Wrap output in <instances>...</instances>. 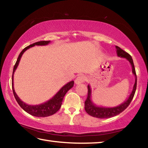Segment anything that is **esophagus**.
<instances>
[{"label":"esophagus","mask_w":148,"mask_h":148,"mask_svg":"<svg viewBox=\"0 0 148 148\" xmlns=\"http://www.w3.org/2000/svg\"><path fill=\"white\" fill-rule=\"evenodd\" d=\"M86 77H85L84 75H79V76H77L76 77V79H75V84H82L83 82L86 81Z\"/></svg>","instance_id":"obj_1"}]
</instances>
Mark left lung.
Listing matches in <instances>:
<instances>
[{"mask_svg":"<svg viewBox=\"0 0 148 148\" xmlns=\"http://www.w3.org/2000/svg\"><path fill=\"white\" fill-rule=\"evenodd\" d=\"M117 49V55L118 57H123V58H126L128 60L130 63L131 64L132 73L135 76V82L133 86V89L131 92V95H129V98L125 101L123 103L119 104V106L112 108H108V107H102V106H97L95 105L93 102H92L91 100V89L89 85L87 86V97L86 101H85V110L86 112L90 116L92 117H97V118L105 119V118H110V117L116 116L117 115L121 113L124 110L129 106V105L131 103L132 99H133L134 95L136 91V84H137V77L136 74V71H135L134 65L133 63V60L132 59V57L130 55L125 51L122 49L120 48L118 46H116Z\"/></svg>","mask_w":148,"mask_h":148,"instance_id":"obj_1","label":"left lung"}]
</instances>
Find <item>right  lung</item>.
<instances>
[{"label": "right lung", "mask_w": 148, "mask_h": 148, "mask_svg": "<svg viewBox=\"0 0 148 148\" xmlns=\"http://www.w3.org/2000/svg\"><path fill=\"white\" fill-rule=\"evenodd\" d=\"M49 43L50 41H40L35 42V43L31 44L30 46L25 47L19 55L18 58H17L16 64L14 65L13 74H12V90H13V93L15 97V99H16L17 103L19 104V105L21 106L22 109L24 110L25 111L27 112L28 114L36 117H47L56 114L61 106L62 100H63L65 94L69 90L71 89L72 87L74 86V81L69 82L68 84L64 85V86L57 92L56 95H55L53 98L49 100L48 101L44 102V103H42L38 105H29L25 104L24 102L22 101L19 98L18 96H17V94L16 93L14 87V74L15 71H16L17 67L18 66V64L19 63L20 59H21L22 57V55L23 54L24 52L27 49H28L30 47H33L34 46H46V45H47Z\"/></svg>", "instance_id": "add662e5"}]
</instances>
